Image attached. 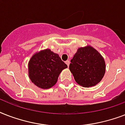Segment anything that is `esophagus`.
Masks as SVG:
<instances>
[{
	"label": "esophagus",
	"mask_w": 125,
	"mask_h": 125,
	"mask_svg": "<svg viewBox=\"0 0 125 125\" xmlns=\"http://www.w3.org/2000/svg\"><path fill=\"white\" fill-rule=\"evenodd\" d=\"M65 63H66L67 65V66L69 67V63H70V62L69 60H67L66 62H65Z\"/></svg>",
	"instance_id": "obj_1"
}]
</instances>
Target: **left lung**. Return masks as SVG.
Returning <instances> with one entry per match:
<instances>
[{"label":"left lung","mask_w":125,"mask_h":125,"mask_svg":"<svg viewBox=\"0 0 125 125\" xmlns=\"http://www.w3.org/2000/svg\"><path fill=\"white\" fill-rule=\"evenodd\" d=\"M71 62L69 70L76 83L82 87L95 86L104 76V59L90 45L78 49Z\"/></svg>","instance_id":"left-lung-1"}]
</instances>
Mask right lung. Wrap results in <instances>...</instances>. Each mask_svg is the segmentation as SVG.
<instances>
[{
	"mask_svg": "<svg viewBox=\"0 0 125 125\" xmlns=\"http://www.w3.org/2000/svg\"><path fill=\"white\" fill-rule=\"evenodd\" d=\"M67 67L56 53L47 49L34 54L28 65V76L42 89H49L56 83L60 73Z\"/></svg>",
	"mask_w": 125,
	"mask_h": 125,
	"instance_id": "add662e5",
	"label": "right lung"
}]
</instances>
